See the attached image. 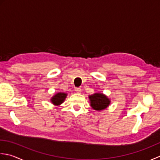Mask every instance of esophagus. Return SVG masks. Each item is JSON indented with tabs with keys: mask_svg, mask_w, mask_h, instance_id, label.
Masks as SVG:
<instances>
[{
	"mask_svg": "<svg viewBox=\"0 0 160 160\" xmlns=\"http://www.w3.org/2000/svg\"><path fill=\"white\" fill-rule=\"evenodd\" d=\"M75 91L77 93H80L81 92V88H75Z\"/></svg>",
	"mask_w": 160,
	"mask_h": 160,
	"instance_id": "1",
	"label": "esophagus"
}]
</instances>
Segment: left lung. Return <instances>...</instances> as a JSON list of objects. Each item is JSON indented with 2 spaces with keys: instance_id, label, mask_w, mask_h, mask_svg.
Listing matches in <instances>:
<instances>
[{
  "instance_id": "8db88e82",
  "label": "left lung",
  "mask_w": 160,
  "mask_h": 160,
  "mask_svg": "<svg viewBox=\"0 0 160 160\" xmlns=\"http://www.w3.org/2000/svg\"><path fill=\"white\" fill-rule=\"evenodd\" d=\"M90 105L93 109L96 110H102L106 108L110 104V100L103 94L95 93L89 97Z\"/></svg>"
}]
</instances>
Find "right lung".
<instances>
[{
    "instance_id": "obj_1",
    "label": "right lung",
    "mask_w": 160,
    "mask_h": 160,
    "mask_svg": "<svg viewBox=\"0 0 160 160\" xmlns=\"http://www.w3.org/2000/svg\"><path fill=\"white\" fill-rule=\"evenodd\" d=\"M67 96V94L66 93H62L58 92L52 98L51 102L54 103V105H59V104L62 103L63 102L66 97Z\"/></svg>"
}]
</instances>
